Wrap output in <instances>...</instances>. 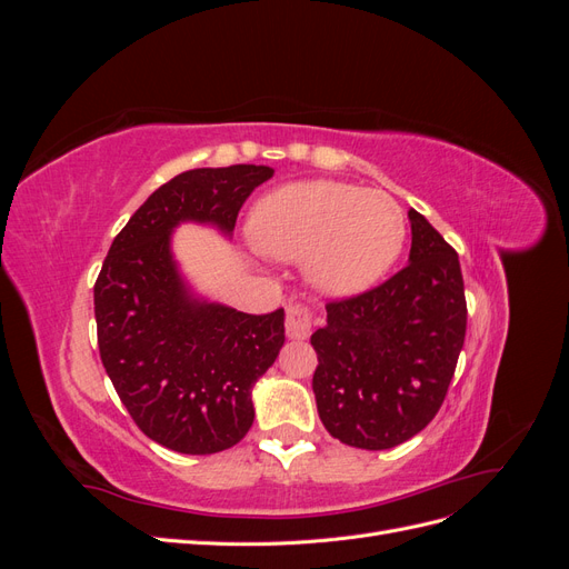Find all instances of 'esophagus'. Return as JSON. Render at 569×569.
Instances as JSON below:
<instances>
[{
	"label": "esophagus",
	"mask_w": 569,
	"mask_h": 569,
	"mask_svg": "<svg viewBox=\"0 0 569 569\" xmlns=\"http://www.w3.org/2000/svg\"><path fill=\"white\" fill-rule=\"evenodd\" d=\"M311 322H313V316L311 311H308V306H291L287 311V320H284V327H287V337L289 339H308V335H311Z\"/></svg>",
	"instance_id": "obj_1"
}]
</instances>
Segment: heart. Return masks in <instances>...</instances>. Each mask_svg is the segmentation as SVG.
I'll use <instances>...</instances> for the list:
<instances>
[{
  "label": "heart",
  "instance_id": "heart-1",
  "mask_svg": "<svg viewBox=\"0 0 569 569\" xmlns=\"http://www.w3.org/2000/svg\"><path fill=\"white\" fill-rule=\"evenodd\" d=\"M253 247L282 261H303L306 278L327 297L372 289L399 261L408 222L393 197L337 180L272 189L251 211Z\"/></svg>",
  "mask_w": 569,
  "mask_h": 569
}]
</instances>
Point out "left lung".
Returning <instances> with one entry per match:
<instances>
[{
    "mask_svg": "<svg viewBox=\"0 0 569 569\" xmlns=\"http://www.w3.org/2000/svg\"><path fill=\"white\" fill-rule=\"evenodd\" d=\"M408 266L363 295L327 303L313 332V393L327 432L393 449L439 412L468 325L458 253L416 209Z\"/></svg>",
    "mask_w": 569,
    "mask_h": 569,
    "instance_id": "1",
    "label": "left lung"
}]
</instances>
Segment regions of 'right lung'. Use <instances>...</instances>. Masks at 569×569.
<instances>
[{
    "mask_svg": "<svg viewBox=\"0 0 569 569\" xmlns=\"http://www.w3.org/2000/svg\"><path fill=\"white\" fill-rule=\"evenodd\" d=\"M270 166L194 168L161 184L118 232L94 282L101 363L142 432L170 451L209 456L242 441L251 389L284 343V308L249 316L194 295L170 249L180 222L232 237Z\"/></svg>",
    "mask_w": 569,
    "mask_h": 569,
    "instance_id": "add662e5",
    "label": "right lung"
}]
</instances>
